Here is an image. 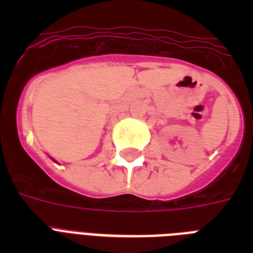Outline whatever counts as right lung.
I'll return each mask as SVG.
<instances>
[{"label":"right lung","instance_id":"right-lung-1","mask_svg":"<svg viewBox=\"0 0 253 253\" xmlns=\"http://www.w3.org/2000/svg\"><path fill=\"white\" fill-rule=\"evenodd\" d=\"M53 162H55V160H53Z\"/></svg>","mask_w":253,"mask_h":253}]
</instances>
